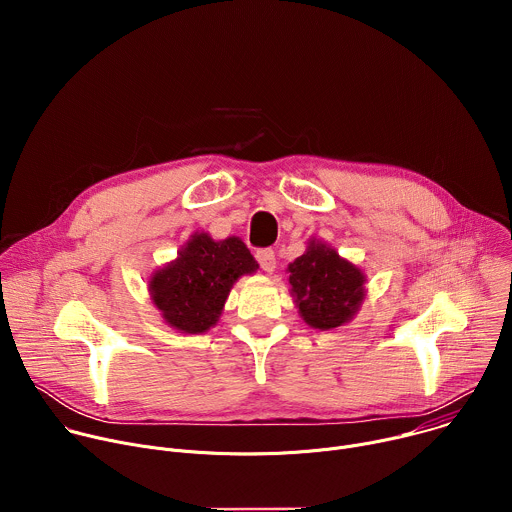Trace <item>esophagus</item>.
<instances>
[{"instance_id":"34e87169","label":"esophagus","mask_w":512,"mask_h":512,"mask_svg":"<svg viewBox=\"0 0 512 512\" xmlns=\"http://www.w3.org/2000/svg\"><path fill=\"white\" fill-rule=\"evenodd\" d=\"M255 257H257V261H259L261 269H263V271H267V273H271V271L275 269V265H277L273 249H259Z\"/></svg>"}]
</instances>
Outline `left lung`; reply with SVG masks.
<instances>
[{"instance_id": "8db88e82", "label": "left lung", "mask_w": 512, "mask_h": 512, "mask_svg": "<svg viewBox=\"0 0 512 512\" xmlns=\"http://www.w3.org/2000/svg\"><path fill=\"white\" fill-rule=\"evenodd\" d=\"M287 271L300 314L312 328L342 326L354 316L364 298L360 269L322 243H312L302 257L289 263Z\"/></svg>"}]
</instances>
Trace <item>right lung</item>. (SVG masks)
Listing matches in <instances>:
<instances>
[{
	"mask_svg": "<svg viewBox=\"0 0 512 512\" xmlns=\"http://www.w3.org/2000/svg\"><path fill=\"white\" fill-rule=\"evenodd\" d=\"M257 267L241 239L216 243L200 233L186 243L176 261L152 277V298L170 326L202 334L221 316L233 283Z\"/></svg>",
	"mask_w": 512,
	"mask_h": 512,
	"instance_id": "right-lung-1",
	"label": "right lung"
}]
</instances>
